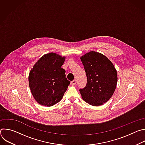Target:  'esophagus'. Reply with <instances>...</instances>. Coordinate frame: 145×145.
Listing matches in <instances>:
<instances>
[{"label":"esophagus","mask_w":145,"mask_h":145,"mask_svg":"<svg viewBox=\"0 0 145 145\" xmlns=\"http://www.w3.org/2000/svg\"><path fill=\"white\" fill-rule=\"evenodd\" d=\"M76 82H77V80H76V79H74V80H73V81H72L71 84H72V85H75V84H76Z\"/></svg>","instance_id":"1"}]
</instances>
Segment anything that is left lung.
Segmentation results:
<instances>
[{"label":"left lung","instance_id":"obj_1","mask_svg":"<svg viewBox=\"0 0 145 145\" xmlns=\"http://www.w3.org/2000/svg\"><path fill=\"white\" fill-rule=\"evenodd\" d=\"M87 78L86 86L80 89L89 105L100 106L112 96L116 87V71L111 62L103 54L92 51L81 57Z\"/></svg>","mask_w":145,"mask_h":145}]
</instances>
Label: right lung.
<instances>
[{"label":"right lung","mask_w":145,"mask_h":145,"mask_svg":"<svg viewBox=\"0 0 145 145\" xmlns=\"http://www.w3.org/2000/svg\"><path fill=\"white\" fill-rule=\"evenodd\" d=\"M65 57L56 53H48L41 57L31 70L29 87L39 104L48 107L59 102L66 92L70 81L65 70L61 68Z\"/></svg>","instance_id":"1"}]
</instances>
